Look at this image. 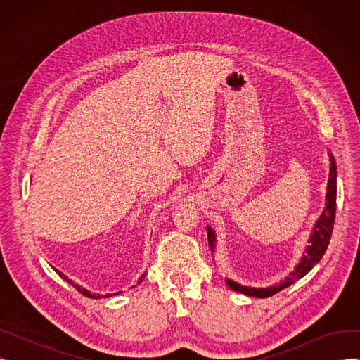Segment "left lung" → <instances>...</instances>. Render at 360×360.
Segmentation results:
<instances>
[{"label":"left lung","instance_id":"obj_1","mask_svg":"<svg viewBox=\"0 0 360 360\" xmlns=\"http://www.w3.org/2000/svg\"><path fill=\"white\" fill-rule=\"evenodd\" d=\"M330 155V175H328V184H327V195H326V207L323 213L318 217L315 221L312 233L309 235L308 245L305 248V252L302 254L299 262L295 266L293 271L289 273L285 280H281L280 283H276L273 286L269 288H251V286H243L239 285L238 281H233L231 278H226V285H228L232 290L243 293L247 296L252 297H270L280 290L289 288L290 285L299 278L308 274L319 259L323 258L324 252L327 251V247L331 239L333 233V226H334V219H335V197H337V165L335 160L331 155V151H328ZM207 238H209V247L212 252L216 251V233L213 231L212 226H207Z\"/></svg>","mask_w":360,"mask_h":360}]
</instances>
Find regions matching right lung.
<instances>
[{
  "label": "right lung",
  "mask_w": 360,
  "mask_h": 360,
  "mask_svg": "<svg viewBox=\"0 0 360 360\" xmlns=\"http://www.w3.org/2000/svg\"><path fill=\"white\" fill-rule=\"evenodd\" d=\"M53 269V267H52ZM55 271H56V274H58L61 278H64L65 281H68L70 285L74 288V289H77V292H80L82 295H84V296H87V297H93V299H99V297H110L112 295L110 293H106V295H96V293H91V292H89L87 289H84V288H82V286H79V285H75V283L71 280V278H68L64 273H61L60 270H56V269H53ZM144 276H146V273L139 278V281H137V285H140L141 283V280L144 278ZM132 288H136V286H132ZM118 293H122V292H117V293H113V295H118Z\"/></svg>",
  "instance_id": "right-lung-1"
}]
</instances>
